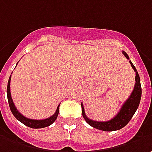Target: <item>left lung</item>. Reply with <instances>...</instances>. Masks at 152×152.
Masks as SVG:
<instances>
[{"mask_svg":"<svg viewBox=\"0 0 152 152\" xmlns=\"http://www.w3.org/2000/svg\"><path fill=\"white\" fill-rule=\"evenodd\" d=\"M124 56L129 60V55L123 51L122 52ZM129 63L135 72V84L134 87L133 92H131V95L129 96L128 99L125 101V102L121 107L118 114L113 117L111 120L108 121H104V122H99V121H94L92 119H90L86 117L85 114V110L83 104L81 103V113L84 119L88 124H90L93 128L103 130V131H114V130H118L124 127L129 122V120L133 117L135 111L137 110L139 107V104L140 102L141 98V86H140V79L135 67L132 64V62L129 60Z\"/></svg>","mask_w":152,"mask_h":152,"instance_id":"1","label":"left lung"}]
</instances>
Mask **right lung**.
I'll use <instances>...</instances> for the list:
<instances>
[{
	"instance_id": "obj_1",
	"label": "right lung",
	"mask_w": 152,
	"mask_h": 152,
	"mask_svg": "<svg viewBox=\"0 0 152 152\" xmlns=\"http://www.w3.org/2000/svg\"><path fill=\"white\" fill-rule=\"evenodd\" d=\"M11 77L12 75L9 77V80H8L7 83V99L8 102H9V107L12 113V114L14 115V117L17 118L18 120H19L21 123H23L25 124L26 126L30 127V128L33 129H40V128H45L47 126H50V124L55 122L56 120V118L58 117V114H59V108H60V104L58 105L57 109L55 113L50 118H45V119H41V120H37V119H30V118H26L25 116H23L22 113H20L18 112V110H17V107H15L14 105L13 101H12V98L11 96V90H10V82H11Z\"/></svg>"
}]
</instances>
